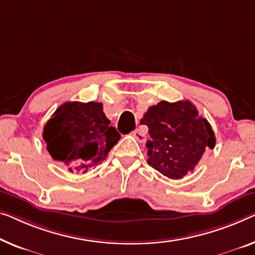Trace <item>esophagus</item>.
<instances>
[{
  "instance_id": "obj_1",
  "label": "esophagus",
  "mask_w": 255,
  "mask_h": 255,
  "mask_svg": "<svg viewBox=\"0 0 255 255\" xmlns=\"http://www.w3.org/2000/svg\"><path fill=\"white\" fill-rule=\"evenodd\" d=\"M132 136H134V137L137 139L139 143H143V142H145V140H146V135L144 134V131L140 130L139 128H137L136 130L132 131Z\"/></svg>"
}]
</instances>
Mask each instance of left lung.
Wrapping results in <instances>:
<instances>
[{"mask_svg":"<svg viewBox=\"0 0 255 255\" xmlns=\"http://www.w3.org/2000/svg\"><path fill=\"white\" fill-rule=\"evenodd\" d=\"M149 127L147 164L172 180L183 178L198 165L205 150L214 149L211 125L190 101H162L140 120Z\"/></svg>","mask_w":255,"mask_h":255,"instance_id":"obj_1","label":"left lung"}]
</instances>
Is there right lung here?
<instances>
[{
    "label": "right lung",
    "instance_id": "1",
    "mask_svg": "<svg viewBox=\"0 0 255 255\" xmlns=\"http://www.w3.org/2000/svg\"><path fill=\"white\" fill-rule=\"evenodd\" d=\"M42 136L52 159L78 173L105 160L121 137L110 126L103 104L95 102L60 105L45 124Z\"/></svg>",
    "mask_w": 255,
    "mask_h": 255
}]
</instances>
